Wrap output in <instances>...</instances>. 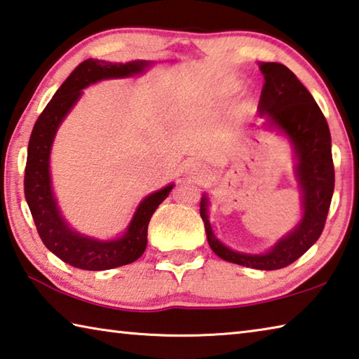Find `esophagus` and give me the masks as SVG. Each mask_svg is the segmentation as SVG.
Masks as SVG:
<instances>
[{
    "mask_svg": "<svg viewBox=\"0 0 359 359\" xmlns=\"http://www.w3.org/2000/svg\"><path fill=\"white\" fill-rule=\"evenodd\" d=\"M187 169H188V171H190L191 174H193V172H199V171H201V165H199V163H196V161H190V163H188V165H187Z\"/></svg>",
    "mask_w": 359,
    "mask_h": 359,
    "instance_id": "34e87169",
    "label": "esophagus"
}]
</instances>
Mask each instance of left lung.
I'll return each instance as SVG.
<instances>
[{"label": "left lung", "mask_w": 359, "mask_h": 359, "mask_svg": "<svg viewBox=\"0 0 359 359\" xmlns=\"http://www.w3.org/2000/svg\"><path fill=\"white\" fill-rule=\"evenodd\" d=\"M259 69L264 74V85L258 111L271 125L287 133L296 149V177L302 190V220L269 253L245 255L229 250L212 233L205 196L201 199L199 212L209 245L215 255L234 264L276 271L294 263L323 233L334 191V163L327 121L309 90L285 65L261 63Z\"/></svg>", "instance_id": "1"}]
</instances>
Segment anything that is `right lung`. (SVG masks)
<instances>
[{
  "label": "right lung",
  "instance_id": "right-lung-1",
  "mask_svg": "<svg viewBox=\"0 0 359 359\" xmlns=\"http://www.w3.org/2000/svg\"><path fill=\"white\" fill-rule=\"evenodd\" d=\"M145 66L147 62H130L123 65L93 58L85 60L57 90L50 102L36 120L29 136L25 180H23L29 212L44 245L60 259L77 269L106 271L136 261L147 247V229L151 215L172 190V185H169L145 198L139 204L125 236L114 241H96L69 229L63 217L60 215L50 187L48 156H50L53 137L66 114L82 95V88L101 79L137 74Z\"/></svg>",
  "mask_w": 359,
  "mask_h": 359
}]
</instances>
